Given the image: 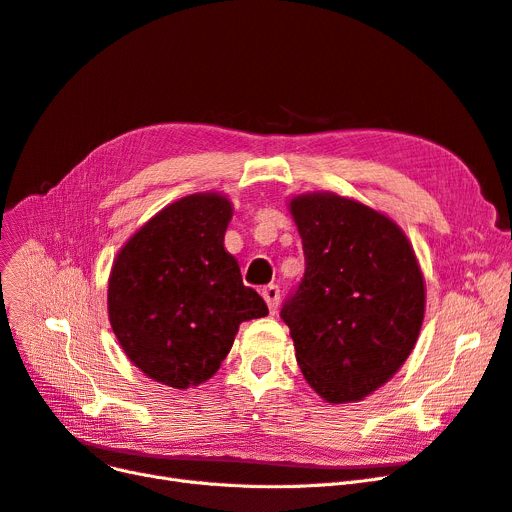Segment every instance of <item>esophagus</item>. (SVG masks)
I'll return each instance as SVG.
<instances>
[{
    "mask_svg": "<svg viewBox=\"0 0 512 512\" xmlns=\"http://www.w3.org/2000/svg\"><path fill=\"white\" fill-rule=\"evenodd\" d=\"M261 297L265 299V303H268L272 314H276L278 303H280V288H278L276 284H268V286H265L263 291H261Z\"/></svg>",
    "mask_w": 512,
    "mask_h": 512,
    "instance_id": "34e87169",
    "label": "esophagus"
}]
</instances>
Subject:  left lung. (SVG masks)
Returning a JSON list of instances; mask_svg holds the SVG:
<instances>
[{"instance_id": "8db88e82", "label": "left lung", "mask_w": 512, "mask_h": 512, "mask_svg": "<svg viewBox=\"0 0 512 512\" xmlns=\"http://www.w3.org/2000/svg\"><path fill=\"white\" fill-rule=\"evenodd\" d=\"M305 274L280 309L297 364L330 404L360 402L402 368L425 318V280L395 221L332 192L291 201Z\"/></svg>"}]
</instances>
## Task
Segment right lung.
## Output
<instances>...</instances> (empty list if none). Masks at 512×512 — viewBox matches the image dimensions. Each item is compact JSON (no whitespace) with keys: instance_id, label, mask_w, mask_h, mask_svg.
I'll return each instance as SVG.
<instances>
[{"instance_id":"add662e5","label":"right lung","mask_w":512,"mask_h":512,"mask_svg":"<svg viewBox=\"0 0 512 512\" xmlns=\"http://www.w3.org/2000/svg\"><path fill=\"white\" fill-rule=\"evenodd\" d=\"M226 196L190 194L154 215L119 251L108 278V320L127 358L173 389L217 372L238 326L268 316L224 249Z\"/></svg>"}]
</instances>
